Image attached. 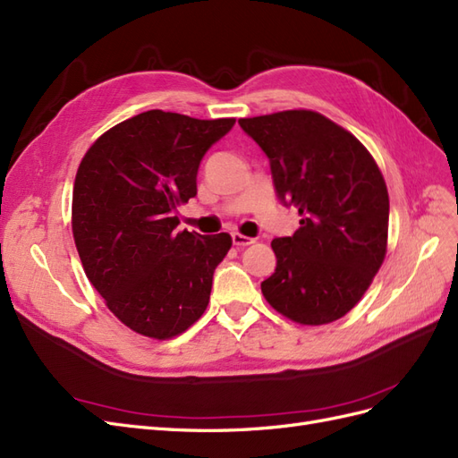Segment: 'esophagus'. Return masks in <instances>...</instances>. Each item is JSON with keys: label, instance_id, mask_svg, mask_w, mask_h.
Instances as JSON below:
<instances>
[{"label": "esophagus", "instance_id": "1", "mask_svg": "<svg viewBox=\"0 0 458 458\" xmlns=\"http://www.w3.org/2000/svg\"><path fill=\"white\" fill-rule=\"evenodd\" d=\"M231 237H233V244L234 246H249V244L254 242V239L246 237V234H241V233H233Z\"/></svg>", "mask_w": 458, "mask_h": 458}]
</instances>
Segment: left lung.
<instances>
[{"label": "left lung", "mask_w": 458, "mask_h": 458, "mask_svg": "<svg viewBox=\"0 0 458 458\" xmlns=\"http://www.w3.org/2000/svg\"><path fill=\"white\" fill-rule=\"evenodd\" d=\"M269 159L285 206L299 209L293 237L271 241L276 271L266 301L302 326L343 318L362 299L387 252L389 194L374 157L321 114L289 109L239 119Z\"/></svg>", "instance_id": "obj_1"}]
</instances>
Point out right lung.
I'll return each mask as SVG.
<instances>
[{
    "label": "right lung",
    "mask_w": 458,
    "mask_h": 458,
    "mask_svg": "<svg viewBox=\"0 0 458 458\" xmlns=\"http://www.w3.org/2000/svg\"><path fill=\"white\" fill-rule=\"evenodd\" d=\"M234 119L150 109L111 127L84 154L72 189V237L86 277L129 329L152 339L187 331L209 302L227 233H175L196 196L204 154Z\"/></svg>",
    "instance_id": "right-lung-1"
}]
</instances>
